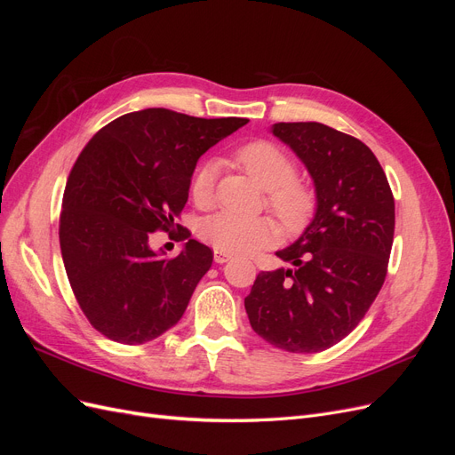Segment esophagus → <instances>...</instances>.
<instances>
[{"label": "esophagus", "mask_w": 455, "mask_h": 455, "mask_svg": "<svg viewBox=\"0 0 455 455\" xmlns=\"http://www.w3.org/2000/svg\"><path fill=\"white\" fill-rule=\"evenodd\" d=\"M231 259V254L229 252H224V251H214V261L216 264H228V261Z\"/></svg>", "instance_id": "1"}]
</instances>
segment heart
I'll use <instances>...</instances> for the list:
<instances>
[{
  "label": "heart",
  "mask_w": 455,
  "mask_h": 455,
  "mask_svg": "<svg viewBox=\"0 0 455 455\" xmlns=\"http://www.w3.org/2000/svg\"><path fill=\"white\" fill-rule=\"evenodd\" d=\"M235 161L249 172L252 180L267 189L269 209L279 216L288 229L304 226L315 209V191L309 184L296 178V164L284 151L266 140L241 146ZM218 167L214 161L199 164L191 178L189 191L197 206H209L214 199ZM199 235L224 252H252L277 237V226L267 216L244 218L229 211H220L204 218Z\"/></svg>",
  "instance_id": "obj_1"
}]
</instances>
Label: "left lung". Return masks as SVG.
Wrapping results in <instances>:
<instances>
[{"instance_id": "8db88e82", "label": "left lung", "mask_w": 455, "mask_h": 455, "mask_svg": "<svg viewBox=\"0 0 455 455\" xmlns=\"http://www.w3.org/2000/svg\"><path fill=\"white\" fill-rule=\"evenodd\" d=\"M271 132L306 164L316 211L244 298L254 332L288 353H319L361 323L387 275L395 199L379 161L355 136L323 123H275Z\"/></svg>"}]
</instances>
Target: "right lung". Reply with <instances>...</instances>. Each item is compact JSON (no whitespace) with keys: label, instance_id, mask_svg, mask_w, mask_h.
Segmentation results:
<instances>
[{"label":"right lung","instance_id":"obj_1","mask_svg":"<svg viewBox=\"0 0 455 455\" xmlns=\"http://www.w3.org/2000/svg\"><path fill=\"white\" fill-rule=\"evenodd\" d=\"M246 123L148 108L108 123L81 151L59 237L77 304L100 334L140 346L182 319L212 251L184 229V251L164 258L149 249V233L174 228L197 159Z\"/></svg>","mask_w":455,"mask_h":455}]
</instances>
